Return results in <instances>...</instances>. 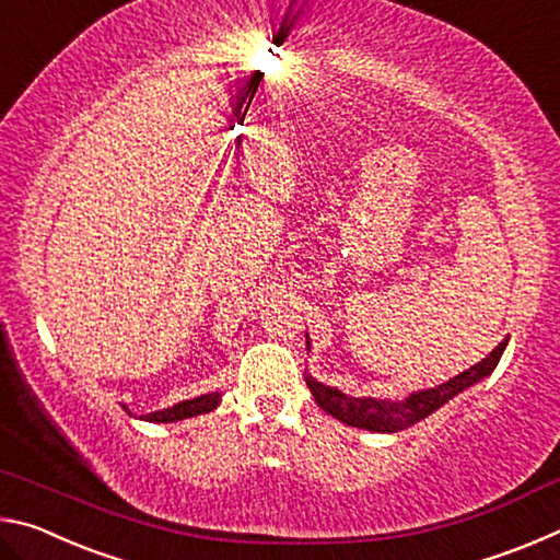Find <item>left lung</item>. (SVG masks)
Listing matches in <instances>:
<instances>
[{
	"label": "left lung",
	"mask_w": 560,
	"mask_h": 560,
	"mask_svg": "<svg viewBox=\"0 0 560 560\" xmlns=\"http://www.w3.org/2000/svg\"><path fill=\"white\" fill-rule=\"evenodd\" d=\"M506 343L509 338L501 340V343L491 350L487 358H481L477 365H471L464 373L450 377L447 383L424 387V390H415L410 395H405L402 400L400 397H397V400H390V397L346 395L343 390H338V387H330L326 383L316 381L311 373H306V385L320 410L334 415L336 420H340L343 424H350V428H360V430H371V432H400V430L412 428V424L424 420V417H430L432 412H438L442 405H447L452 400V397L469 390L471 385L481 383L485 377L494 373L501 355H504ZM306 348L311 350L308 334H306Z\"/></svg>",
	"instance_id": "obj_1"
}]
</instances>
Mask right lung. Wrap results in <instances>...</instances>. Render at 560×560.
Returning a JSON list of instances; mask_svg holds the SVG:
<instances>
[{
    "label": "right lung",
    "instance_id": "1",
    "mask_svg": "<svg viewBox=\"0 0 560 560\" xmlns=\"http://www.w3.org/2000/svg\"><path fill=\"white\" fill-rule=\"evenodd\" d=\"M220 402H222V393H207V395L189 397V400H183V402H175L173 407H165V410H155V412L140 415V420H148V422H179V420H187V417H197V415L212 412ZM122 410H126L128 415H132L126 405H122Z\"/></svg>",
    "mask_w": 560,
    "mask_h": 560
}]
</instances>
